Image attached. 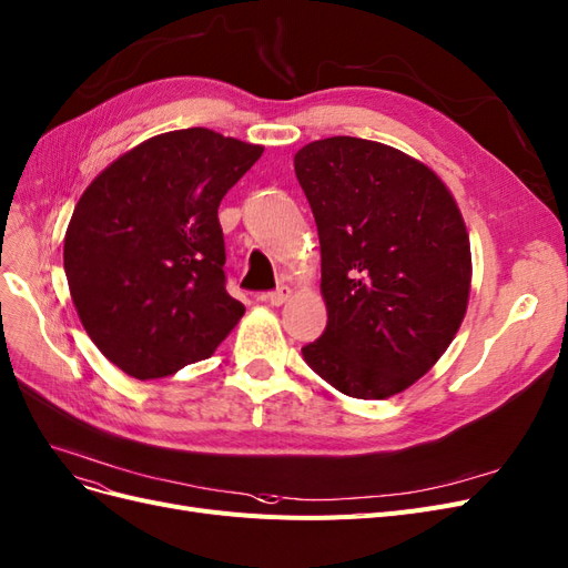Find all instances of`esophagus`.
Wrapping results in <instances>:
<instances>
[{
  "instance_id": "obj_1",
  "label": "esophagus",
  "mask_w": 568,
  "mask_h": 568,
  "mask_svg": "<svg viewBox=\"0 0 568 568\" xmlns=\"http://www.w3.org/2000/svg\"><path fill=\"white\" fill-rule=\"evenodd\" d=\"M288 298H291V286H280L277 291H270L261 296V301H265L270 305H277V307L284 305Z\"/></svg>"
}]
</instances>
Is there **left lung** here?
Instances as JSON below:
<instances>
[{
	"mask_svg": "<svg viewBox=\"0 0 568 568\" xmlns=\"http://www.w3.org/2000/svg\"><path fill=\"white\" fill-rule=\"evenodd\" d=\"M322 248L324 334L303 347L338 393L385 399L437 364L470 298V237L452 190L423 162L334 135L293 158Z\"/></svg>",
	"mask_w": 568,
	"mask_h": 568,
	"instance_id": "8db88e82",
	"label": "left lung"
}]
</instances>
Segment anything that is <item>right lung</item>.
Here are the masks:
<instances>
[{
    "mask_svg": "<svg viewBox=\"0 0 568 568\" xmlns=\"http://www.w3.org/2000/svg\"><path fill=\"white\" fill-rule=\"evenodd\" d=\"M263 145L192 126L131 148L70 219L63 265L89 338L124 374L173 376L213 355L244 315L225 291L219 206Z\"/></svg>",
    "mask_w": 568,
    "mask_h": 568,
    "instance_id": "right-lung-1",
    "label": "right lung"
}]
</instances>
